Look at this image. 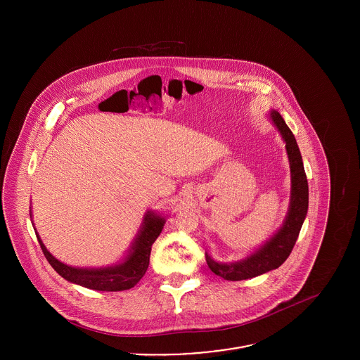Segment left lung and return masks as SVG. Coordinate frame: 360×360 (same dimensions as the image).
Segmentation results:
<instances>
[{
  "instance_id": "obj_1",
  "label": "left lung",
  "mask_w": 360,
  "mask_h": 360,
  "mask_svg": "<svg viewBox=\"0 0 360 360\" xmlns=\"http://www.w3.org/2000/svg\"><path fill=\"white\" fill-rule=\"evenodd\" d=\"M270 117L283 136V140L285 141V148L290 159L292 184L290 210L283 227L251 257L236 263H219L205 254L209 269L224 280H247L281 266L285 259L290 257L300 236L302 223L307 217L309 204L308 180L297 140L278 112L271 110Z\"/></svg>"
}]
</instances>
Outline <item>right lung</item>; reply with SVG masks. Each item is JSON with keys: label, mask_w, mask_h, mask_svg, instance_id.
I'll return each instance as SVG.
<instances>
[{"label": "right lung", "mask_w": 360, "mask_h": 360, "mask_svg": "<svg viewBox=\"0 0 360 360\" xmlns=\"http://www.w3.org/2000/svg\"><path fill=\"white\" fill-rule=\"evenodd\" d=\"M163 224L165 219L148 212L144 220V227L133 244L129 257L123 263L105 269H77L68 266L52 257L39 234L36 236L44 257L53 270L65 280L97 291H124L134 287L146 274L150 264L151 247L159 237Z\"/></svg>", "instance_id": "obj_1"}]
</instances>
